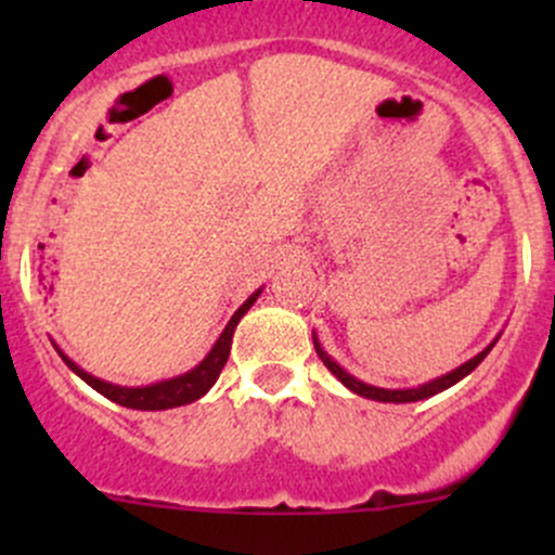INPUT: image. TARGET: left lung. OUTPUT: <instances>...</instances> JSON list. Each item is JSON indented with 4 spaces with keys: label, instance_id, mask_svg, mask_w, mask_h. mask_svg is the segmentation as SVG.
Masks as SVG:
<instances>
[{
    "label": "left lung",
    "instance_id": "8db88e82",
    "mask_svg": "<svg viewBox=\"0 0 555 555\" xmlns=\"http://www.w3.org/2000/svg\"><path fill=\"white\" fill-rule=\"evenodd\" d=\"M494 344H496V338L491 340V344L486 346L483 351H478V354H475L473 360H467V362H464V365L453 367V371L446 373V376L433 378V382L418 384V386H408V389H384V386L365 384V382H360V378L351 376V373H346L344 367H340L338 362H335L333 357H330L327 351L322 349V344H319L317 333H313V349H317L319 360L324 362V367H327V371L333 373V376L338 378V382L344 384L346 389L354 391V395H360V397H367V400H376V402H418V400H427V397L440 395V391H446V389H449V386L462 382L464 376H469V373H473L475 367H478L480 362L486 360V354H489V351L494 349Z\"/></svg>",
    "mask_w": 555,
    "mask_h": 555
}]
</instances>
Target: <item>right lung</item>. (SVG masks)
Masks as SVG:
<instances>
[{"mask_svg":"<svg viewBox=\"0 0 555 555\" xmlns=\"http://www.w3.org/2000/svg\"><path fill=\"white\" fill-rule=\"evenodd\" d=\"M260 293H262V287L255 289V293H251L249 298L238 306V311L233 313L231 322L225 324V330H222L220 338L215 340V346L209 349V354H206L204 360L193 367V371L182 373V376L166 378V382L150 384V386L109 384V382H104V378H96V376H91L88 371H82L77 362H72L69 357L59 349V346H55V351H59L61 360L69 365L72 373H77L82 382H86L88 386H93V389H96L99 395H104L106 400L117 402V405H122V408H133V411H169V408H179V405H188V402H193V400H201V397H204L206 391L215 386L217 378H220L222 367H225L228 354H231V344H233V333H236V324L242 322L244 313L251 309V304L260 298Z\"/></svg>","mask_w":555,"mask_h":555,"instance_id":"right-lung-1","label":"right lung"}]
</instances>
